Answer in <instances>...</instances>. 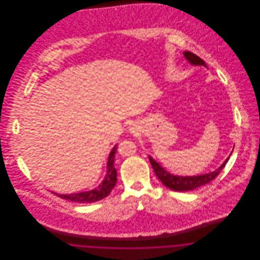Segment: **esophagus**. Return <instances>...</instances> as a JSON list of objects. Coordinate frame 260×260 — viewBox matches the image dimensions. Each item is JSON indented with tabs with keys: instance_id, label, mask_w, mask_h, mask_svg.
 <instances>
[{
	"instance_id": "obj_1",
	"label": "esophagus",
	"mask_w": 260,
	"mask_h": 260,
	"mask_svg": "<svg viewBox=\"0 0 260 260\" xmlns=\"http://www.w3.org/2000/svg\"><path fill=\"white\" fill-rule=\"evenodd\" d=\"M128 128H129V132L133 133V134H135L136 132V127H135V125H133V124H132L131 126H128Z\"/></svg>"
}]
</instances>
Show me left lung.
<instances>
[{"instance_id": "1", "label": "left lung", "mask_w": 260, "mask_h": 260, "mask_svg": "<svg viewBox=\"0 0 260 260\" xmlns=\"http://www.w3.org/2000/svg\"><path fill=\"white\" fill-rule=\"evenodd\" d=\"M184 58L187 61L189 62L191 65L194 66H204L207 67V64L203 59H201L197 55L190 51H184L183 52ZM232 154V152H231ZM231 154L229 157L224 161L222 165L216 169L215 171L209 173H204L200 175H193V176H181V175H174L173 173L167 172L161 165L158 161H155L151 156H149V160L153 167V170L156 173L157 177L161 180L162 184L167 186L168 188L174 190V191H179V192H185V191H191L196 188H199L201 186L206 185L209 182H210L212 179H214L217 174L221 172L223 168L225 167L226 162L229 160Z\"/></svg>"}]
</instances>
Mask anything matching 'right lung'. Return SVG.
Returning a JSON list of instances; mask_svg holds the SVG:
<instances>
[{"label": "right lung", "instance_id": "1", "mask_svg": "<svg viewBox=\"0 0 260 260\" xmlns=\"http://www.w3.org/2000/svg\"><path fill=\"white\" fill-rule=\"evenodd\" d=\"M118 149V145L116 144L111 152L109 153L108 161L106 165V174L102 182L99 184L96 188L89 190V191H85V192H79V193H71V194H58L55 192H52L54 195L58 196L62 199L72 201L75 203H93L98 202L101 199L107 197L111 193L112 189L115 187L117 183V171L114 167V158L116 151Z\"/></svg>", "mask_w": 260, "mask_h": 260}]
</instances>
